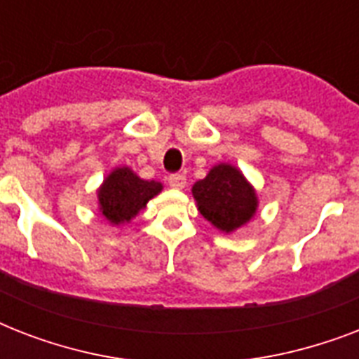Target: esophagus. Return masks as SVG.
Listing matches in <instances>:
<instances>
[{
  "mask_svg": "<svg viewBox=\"0 0 359 359\" xmlns=\"http://www.w3.org/2000/svg\"><path fill=\"white\" fill-rule=\"evenodd\" d=\"M168 184L175 188V190H182L186 186V177L184 175H171L168 179Z\"/></svg>",
  "mask_w": 359,
  "mask_h": 359,
  "instance_id": "obj_1",
  "label": "esophagus"
}]
</instances>
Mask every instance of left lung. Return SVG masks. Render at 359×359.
<instances>
[{
  "label": "left lung",
  "instance_id": "left-lung-1",
  "mask_svg": "<svg viewBox=\"0 0 359 359\" xmlns=\"http://www.w3.org/2000/svg\"><path fill=\"white\" fill-rule=\"evenodd\" d=\"M191 194L199 212L225 233L238 229L255 214V191L245 182L244 175L227 163H219L205 179L197 180Z\"/></svg>",
  "mask_w": 359,
  "mask_h": 359
}]
</instances>
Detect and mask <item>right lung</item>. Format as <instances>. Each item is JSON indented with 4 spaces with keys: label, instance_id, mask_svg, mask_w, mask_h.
<instances>
[{
    "label": "right lung",
    "instance_id": "right-lung-1",
    "mask_svg": "<svg viewBox=\"0 0 359 359\" xmlns=\"http://www.w3.org/2000/svg\"><path fill=\"white\" fill-rule=\"evenodd\" d=\"M160 190V182L140 179L128 168L115 169L98 190L100 210L111 224H124L134 218Z\"/></svg>",
    "mask_w": 359,
    "mask_h": 359
}]
</instances>
